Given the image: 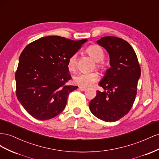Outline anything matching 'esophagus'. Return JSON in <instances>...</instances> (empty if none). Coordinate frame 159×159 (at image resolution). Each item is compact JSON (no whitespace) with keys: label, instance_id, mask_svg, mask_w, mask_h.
<instances>
[{"label":"esophagus","instance_id":"1","mask_svg":"<svg viewBox=\"0 0 159 159\" xmlns=\"http://www.w3.org/2000/svg\"><path fill=\"white\" fill-rule=\"evenodd\" d=\"M79 89L80 90H81V91H84V90L87 89H86L85 87H79Z\"/></svg>","mask_w":159,"mask_h":159}]
</instances>
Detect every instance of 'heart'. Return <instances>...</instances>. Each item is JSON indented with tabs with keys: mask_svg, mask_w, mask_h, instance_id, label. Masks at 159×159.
<instances>
[{
	"mask_svg": "<svg viewBox=\"0 0 159 159\" xmlns=\"http://www.w3.org/2000/svg\"><path fill=\"white\" fill-rule=\"evenodd\" d=\"M86 52L93 59L97 62V67L100 69H105V66L102 61L105 58V52L102 48L97 44H93L89 46ZM77 55L76 54H72L68 60V69L70 71H74L76 66ZM99 79L98 73L97 72L90 73H79L74 77V82L80 87H87L92 84L96 83Z\"/></svg>",
	"mask_w": 159,
	"mask_h": 159,
	"instance_id": "obj_1",
	"label": "heart"
}]
</instances>
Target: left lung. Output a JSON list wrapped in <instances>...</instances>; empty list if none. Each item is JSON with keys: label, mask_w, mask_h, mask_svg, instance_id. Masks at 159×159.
<instances>
[{"label": "left lung", "mask_w": 159, "mask_h": 159, "mask_svg": "<svg viewBox=\"0 0 159 159\" xmlns=\"http://www.w3.org/2000/svg\"><path fill=\"white\" fill-rule=\"evenodd\" d=\"M97 43L109 54L111 68L105 72L97 90L90 101L93 114L106 122H115L130 111L137 95L140 67L134 49L129 43L116 37H104Z\"/></svg>", "instance_id": "obj_1"}]
</instances>
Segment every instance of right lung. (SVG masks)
Segmentation results:
<instances>
[{
  "instance_id": "1",
  "label": "right lung",
  "mask_w": 159,
  "mask_h": 159,
  "mask_svg": "<svg viewBox=\"0 0 159 159\" xmlns=\"http://www.w3.org/2000/svg\"><path fill=\"white\" fill-rule=\"evenodd\" d=\"M87 41L48 36L24 48L15 74L16 97L29 115L45 120L65 109L69 93L78 88L65 84L71 79L68 60Z\"/></svg>"
}]
</instances>
